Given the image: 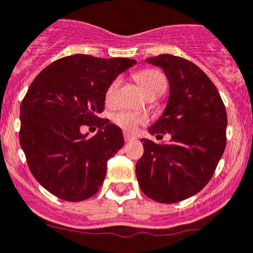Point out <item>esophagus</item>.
Listing matches in <instances>:
<instances>
[{"instance_id":"esophagus-1","label":"esophagus","mask_w":253,"mask_h":253,"mask_svg":"<svg viewBox=\"0 0 253 253\" xmlns=\"http://www.w3.org/2000/svg\"><path fill=\"white\" fill-rule=\"evenodd\" d=\"M134 136L133 135H130V134H128V133H124V140L125 142H131V140H134Z\"/></svg>"}]
</instances>
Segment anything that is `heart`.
I'll return each mask as SVG.
<instances>
[{"mask_svg": "<svg viewBox=\"0 0 253 253\" xmlns=\"http://www.w3.org/2000/svg\"><path fill=\"white\" fill-rule=\"evenodd\" d=\"M135 79L138 81L140 86L143 87V90L145 91V94L149 95L152 92L155 91H164L167 85L166 76L163 73H161L159 70H154V69H145V70L139 71L135 74ZM120 85L119 79H114L111 81L109 86L106 87L105 91V101L106 104L114 103L115 96H117L118 87ZM113 122L115 125H118L119 128H122L123 130L131 133V131L135 130L139 125L147 123V119L142 115H138L133 111L129 110H119L117 111L113 117H111Z\"/></svg>", "mask_w": 253, "mask_h": 253, "instance_id": "heart-1", "label": "heart"}]
</instances>
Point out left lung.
<instances>
[{
	"mask_svg": "<svg viewBox=\"0 0 253 253\" xmlns=\"http://www.w3.org/2000/svg\"><path fill=\"white\" fill-rule=\"evenodd\" d=\"M147 62L161 66L169 81L166 110L149 133L172 138L162 144L142 139L136 178L149 198L180 202L202 191L216 170L226 148V108L211 79L189 60L162 54Z\"/></svg>",
	"mask_w": 253,
	"mask_h": 253,
	"instance_id": "1",
	"label": "left lung"
}]
</instances>
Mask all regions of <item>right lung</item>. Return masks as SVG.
<instances>
[{"mask_svg": "<svg viewBox=\"0 0 253 253\" xmlns=\"http://www.w3.org/2000/svg\"><path fill=\"white\" fill-rule=\"evenodd\" d=\"M135 60L76 54L46 66L30 85L20 108V144L36 180L69 202L100 189L106 163L124 145L119 126L101 119L105 91ZM95 124L94 137L81 126Z\"/></svg>", "mask_w": 253, "mask_h": 253, "instance_id": "1", "label": "right lung"}]
</instances>
